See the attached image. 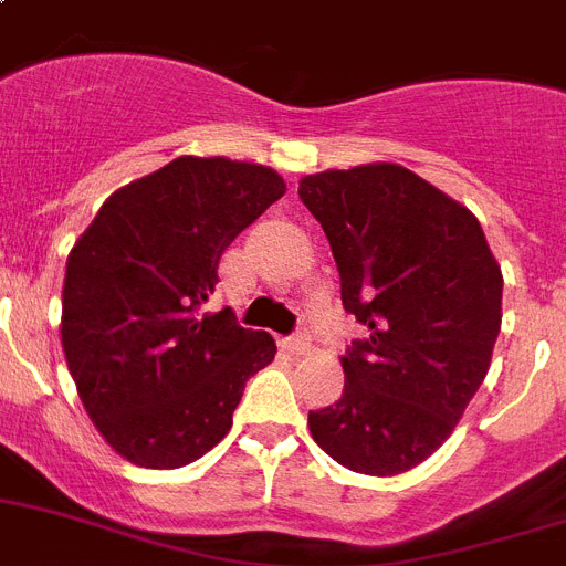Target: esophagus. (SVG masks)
I'll return each instance as SVG.
<instances>
[{
    "mask_svg": "<svg viewBox=\"0 0 566 566\" xmlns=\"http://www.w3.org/2000/svg\"><path fill=\"white\" fill-rule=\"evenodd\" d=\"M283 349L286 352H292V355H306L308 352V337L303 335H292V337H286V340H283Z\"/></svg>",
    "mask_w": 566,
    "mask_h": 566,
    "instance_id": "1",
    "label": "esophagus"
}]
</instances>
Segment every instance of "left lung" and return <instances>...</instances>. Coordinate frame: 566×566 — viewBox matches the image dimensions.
<instances>
[{"instance_id":"obj_1","label":"left lung","mask_w":566,"mask_h":566,"mask_svg":"<svg viewBox=\"0 0 566 566\" xmlns=\"http://www.w3.org/2000/svg\"><path fill=\"white\" fill-rule=\"evenodd\" d=\"M297 195L329 237L343 308L369 329L343 355L340 400L308 412L312 438L352 472L412 470L484 384L501 265L470 209L395 163L308 174Z\"/></svg>"}]
</instances>
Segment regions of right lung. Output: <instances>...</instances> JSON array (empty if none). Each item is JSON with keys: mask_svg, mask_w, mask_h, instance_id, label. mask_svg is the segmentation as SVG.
<instances>
[{"mask_svg": "<svg viewBox=\"0 0 566 566\" xmlns=\"http://www.w3.org/2000/svg\"><path fill=\"white\" fill-rule=\"evenodd\" d=\"M286 195L277 171L177 157L119 188L67 254L62 349L85 412L137 467L177 470L231 429L245 380L274 337L202 315L217 265L245 226Z\"/></svg>", "mask_w": 566, "mask_h": 566, "instance_id": "obj_1", "label": "right lung"}]
</instances>
